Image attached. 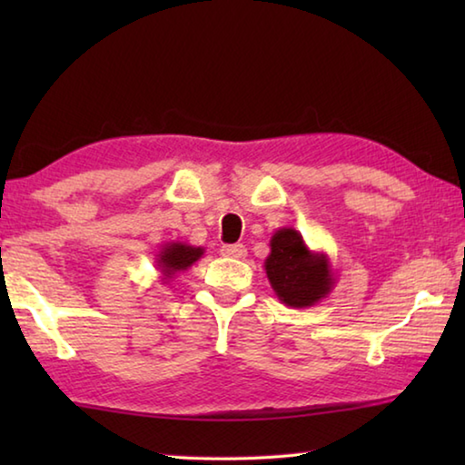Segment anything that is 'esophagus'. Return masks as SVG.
<instances>
[{"label":"esophagus","instance_id":"obj_1","mask_svg":"<svg viewBox=\"0 0 465 465\" xmlns=\"http://www.w3.org/2000/svg\"><path fill=\"white\" fill-rule=\"evenodd\" d=\"M222 254L227 258H235V261H240V258L246 256V246H242V243H225L222 248Z\"/></svg>","mask_w":465,"mask_h":465}]
</instances>
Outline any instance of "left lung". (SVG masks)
I'll return each mask as SVG.
<instances>
[{
  "label": "left lung",
  "instance_id": "1",
  "mask_svg": "<svg viewBox=\"0 0 465 465\" xmlns=\"http://www.w3.org/2000/svg\"><path fill=\"white\" fill-rule=\"evenodd\" d=\"M264 271L281 303L297 310L313 308L332 293L336 285V274L326 252L310 250L293 227H281L272 233Z\"/></svg>",
  "mask_w": 465,
  "mask_h": 465
}]
</instances>
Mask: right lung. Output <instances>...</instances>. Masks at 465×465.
Returning a JSON list of instances; mask_svg holds the SVG:
<instances>
[{"label": "right lung", "mask_w": 465, "mask_h": 465, "mask_svg": "<svg viewBox=\"0 0 465 465\" xmlns=\"http://www.w3.org/2000/svg\"><path fill=\"white\" fill-rule=\"evenodd\" d=\"M203 254V246H191V243L178 240L163 243L155 254V269L162 274V282H170L178 272L191 269Z\"/></svg>", "instance_id": "add662e5"}]
</instances>
